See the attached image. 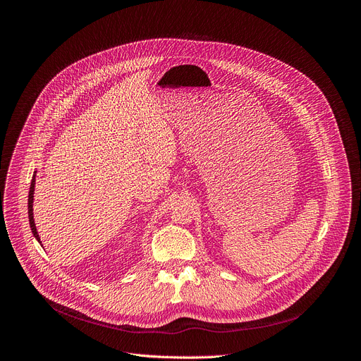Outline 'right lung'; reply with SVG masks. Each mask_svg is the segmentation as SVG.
Here are the masks:
<instances>
[{
	"label": "right lung",
	"mask_w": 361,
	"mask_h": 361,
	"mask_svg": "<svg viewBox=\"0 0 361 361\" xmlns=\"http://www.w3.org/2000/svg\"><path fill=\"white\" fill-rule=\"evenodd\" d=\"M33 193H35V176L32 178V183H30V190H29V199H27V214H29V222H30V228H32V233H33V237L41 243V237L39 234H37V230H36V225H35V219H33Z\"/></svg>",
	"instance_id": "obj_1"
}]
</instances>
